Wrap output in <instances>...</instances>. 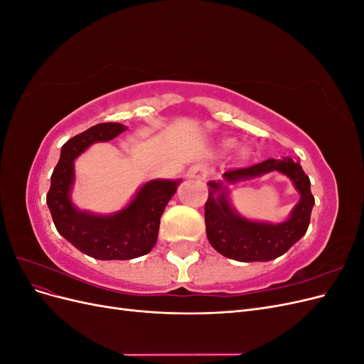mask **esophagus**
Returning a JSON list of instances; mask_svg holds the SVG:
<instances>
[{"mask_svg": "<svg viewBox=\"0 0 364 364\" xmlns=\"http://www.w3.org/2000/svg\"><path fill=\"white\" fill-rule=\"evenodd\" d=\"M188 178H193V179H199V181H203L206 176H208V168H206V164L203 162H196L193 164L190 170H188Z\"/></svg>", "mask_w": 364, "mask_h": 364, "instance_id": "34e87169", "label": "esophagus"}]
</instances>
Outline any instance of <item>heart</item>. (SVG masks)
Here are the masks:
<instances>
[{"instance_id": "1", "label": "heart", "mask_w": 364, "mask_h": 364, "mask_svg": "<svg viewBox=\"0 0 364 364\" xmlns=\"http://www.w3.org/2000/svg\"><path fill=\"white\" fill-rule=\"evenodd\" d=\"M223 146H225V149H226V150L234 149V147H235V141H234V139H226Z\"/></svg>"}]
</instances>
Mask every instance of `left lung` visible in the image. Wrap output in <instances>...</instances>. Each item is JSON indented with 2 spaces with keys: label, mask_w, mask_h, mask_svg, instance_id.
Wrapping results in <instances>:
<instances>
[{
  "label": "left lung",
  "mask_w": 364,
  "mask_h": 364,
  "mask_svg": "<svg viewBox=\"0 0 364 364\" xmlns=\"http://www.w3.org/2000/svg\"><path fill=\"white\" fill-rule=\"evenodd\" d=\"M270 171L287 176L301 194V200L293 208L290 217L278 225L252 222L241 217L230 206L223 182L208 183V200L205 203L206 237L223 257L241 262L270 261L284 255L305 235L310 225L314 197L310 190V178L304 173L299 162L290 158L267 159L247 168L228 170L223 178L229 183H237L259 178Z\"/></svg>",
  "instance_id": "obj_1"
}]
</instances>
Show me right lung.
Here are the masks:
<instances>
[{
	"label": "right lung",
	"mask_w": 364,
	"mask_h": 364,
	"mask_svg": "<svg viewBox=\"0 0 364 364\" xmlns=\"http://www.w3.org/2000/svg\"><path fill=\"white\" fill-rule=\"evenodd\" d=\"M127 127L102 123L63 144L60 159L51 174L47 203L58 232L70 243L97 259H132L155 246L161 215L181 181L155 179L144 183L126 208L109 215L77 209L71 202L74 161L98 141H111Z\"/></svg>",
	"instance_id": "add662e5"
}]
</instances>
